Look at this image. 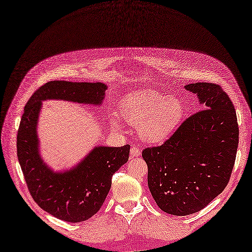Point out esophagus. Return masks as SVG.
Returning <instances> with one entry per match:
<instances>
[{
  "instance_id": "34e87169",
  "label": "esophagus",
  "mask_w": 252,
  "mask_h": 252,
  "mask_svg": "<svg viewBox=\"0 0 252 252\" xmlns=\"http://www.w3.org/2000/svg\"><path fill=\"white\" fill-rule=\"evenodd\" d=\"M141 153H142L141 149L138 148V147H136V146H132L131 149H130V155H131L132 158L141 156Z\"/></svg>"
}]
</instances>
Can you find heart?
Wrapping results in <instances>:
<instances>
[{
	"label": "heart",
	"mask_w": 252,
	"mask_h": 252,
	"mask_svg": "<svg viewBox=\"0 0 252 252\" xmlns=\"http://www.w3.org/2000/svg\"><path fill=\"white\" fill-rule=\"evenodd\" d=\"M120 115L126 122L137 127L144 142L161 144L179 129L185 115V106L179 97L167 96L156 91L143 90L130 93L121 100ZM110 125L121 130V122L110 115Z\"/></svg>",
	"instance_id": "obj_1"
}]
</instances>
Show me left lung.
I'll return each instance as SVG.
<instances>
[{
	"mask_svg": "<svg viewBox=\"0 0 252 252\" xmlns=\"http://www.w3.org/2000/svg\"><path fill=\"white\" fill-rule=\"evenodd\" d=\"M185 89L197 95L203 109L161 146L142 153L155 201L162 211L180 217L200 211L225 189L239 133L234 105L220 85L197 82Z\"/></svg>",
	"mask_w": 252,
	"mask_h": 252,
	"instance_id": "8db88e82",
	"label": "left lung"
}]
</instances>
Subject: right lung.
<instances>
[{"label": "right lung", "mask_w": 252, "mask_h": 252, "mask_svg": "<svg viewBox=\"0 0 252 252\" xmlns=\"http://www.w3.org/2000/svg\"><path fill=\"white\" fill-rule=\"evenodd\" d=\"M106 90L101 82L51 81L37 89L25 106L17 133L18 161L33 200L60 220L82 222L99 210L109 192L111 176L129 160L130 146H95L71 169L54 171L40 154L37 125L42 101L100 106Z\"/></svg>", "instance_id": "add662e5"}]
</instances>
